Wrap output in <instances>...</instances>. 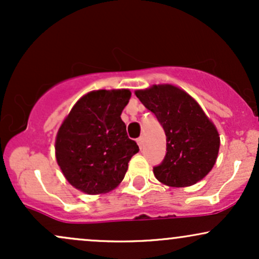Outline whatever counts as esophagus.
<instances>
[{"label": "esophagus", "instance_id": "1", "mask_svg": "<svg viewBox=\"0 0 259 259\" xmlns=\"http://www.w3.org/2000/svg\"><path fill=\"white\" fill-rule=\"evenodd\" d=\"M136 142H138L140 148L144 147V138H139L138 140H136Z\"/></svg>", "mask_w": 259, "mask_h": 259}]
</instances>
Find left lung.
Returning a JSON list of instances; mask_svg holds the SVG:
<instances>
[{
	"mask_svg": "<svg viewBox=\"0 0 259 259\" xmlns=\"http://www.w3.org/2000/svg\"><path fill=\"white\" fill-rule=\"evenodd\" d=\"M136 97L156 115L167 136V153L154 177L173 187L191 186L212 170L219 152V134L196 101L173 85L138 90Z\"/></svg>",
	"mask_w": 259,
	"mask_h": 259,
	"instance_id": "left-lung-1",
	"label": "left lung"
}]
</instances>
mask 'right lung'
Returning <instances> with one entry per match:
<instances>
[{
    "label": "right lung",
    "mask_w": 259,
    "mask_h": 259,
    "mask_svg": "<svg viewBox=\"0 0 259 259\" xmlns=\"http://www.w3.org/2000/svg\"><path fill=\"white\" fill-rule=\"evenodd\" d=\"M129 90H99L74 105L56 139V158L65 179L75 189L99 195L115 189L139 146L127 138L120 114Z\"/></svg>",
    "instance_id": "obj_1"
}]
</instances>
